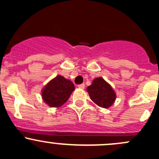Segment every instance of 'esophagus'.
<instances>
[{
	"label": "esophagus",
	"instance_id": "esophagus-1",
	"mask_svg": "<svg viewBox=\"0 0 159 159\" xmlns=\"http://www.w3.org/2000/svg\"><path fill=\"white\" fill-rule=\"evenodd\" d=\"M78 89H84V84H79V85L78 86Z\"/></svg>",
	"mask_w": 159,
	"mask_h": 159
}]
</instances>
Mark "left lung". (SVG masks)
Wrapping results in <instances>:
<instances>
[{
  "mask_svg": "<svg viewBox=\"0 0 159 159\" xmlns=\"http://www.w3.org/2000/svg\"><path fill=\"white\" fill-rule=\"evenodd\" d=\"M87 91L91 101L101 108H110L116 100L115 90L102 77L94 78L91 85L87 88Z\"/></svg>",
  "mask_w": 159,
  "mask_h": 159,
  "instance_id": "obj_1",
  "label": "left lung"
}]
</instances>
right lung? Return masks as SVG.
I'll list each match as a JSON object with an SVG mask.
<instances>
[{
	"mask_svg": "<svg viewBox=\"0 0 159 159\" xmlns=\"http://www.w3.org/2000/svg\"><path fill=\"white\" fill-rule=\"evenodd\" d=\"M75 91L71 81L57 75L41 90V97L46 105L53 108H60L69 98Z\"/></svg>",
	"mask_w": 159,
	"mask_h": 159,
	"instance_id": "1",
	"label": "right lung"
}]
</instances>
